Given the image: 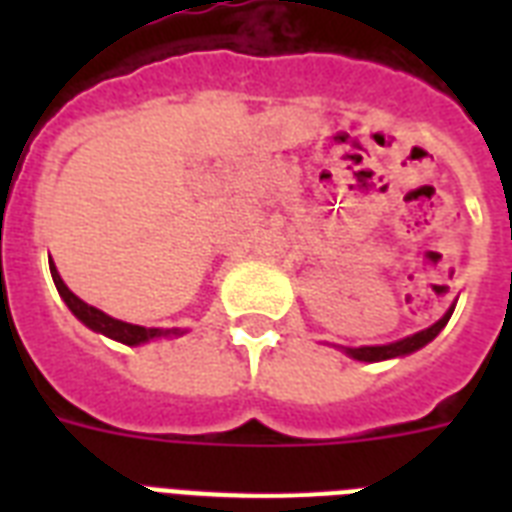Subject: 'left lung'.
Returning <instances> with one entry per match:
<instances>
[{"label":"left lung","instance_id":"left-lung-1","mask_svg":"<svg viewBox=\"0 0 512 512\" xmlns=\"http://www.w3.org/2000/svg\"><path fill=\"white\" fill-rule=\"evenodd\" d=\"M454 313V305L449 311L441 316V319L433 324V327L422 329V332H414V335L404 337V340H396V342H388V345H361V348H345V345H337V348L345 353L348 358H356V361H388V358H401V356H409L414 350L425 348L430 340H436V335L441 329L446 327V321L452 319Z\"/></svg>","mask_w":512,"mask_h":512}]
</instances>
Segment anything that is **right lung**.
<instances>
[{
  "instance_id": "1",
  "label": "right lung",
  "mask_w": 512,
  "mask_h": 512,
  "mask_svg": "<svg viewBox=\"0 0 512 512\" xmlns=\"http://www.w3.org/2000/svg\"><path fill=\"white\" fill-rule=\"evenodd\" d=\"M50 273H52V281H55V287H58V295L63 297V303L68 305V311L74 313L76 319L82 321L84 327L92 329V332H98L103 337H111L116 342H124V345H143V342H151V340H159V337H180L185 335V329H156V327H140V324H127V321H119L114 316H108L103 313L100 308L95 305H87L82 297H76L71 289L66 287V281L60 279L58 268L52 263L50 257Z\"/></svg>"
}]
</instances>
